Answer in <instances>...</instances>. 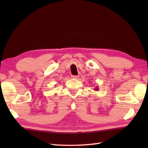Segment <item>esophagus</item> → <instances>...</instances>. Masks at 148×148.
I'll return each mask as SVG.
<instances>
[{
    "label": "esophagus",
    "mask_w": 148,
    "mask_h": 148,
    "mask_svg": "<svg viewBox=\"0 0 148 148\" xmlns=\"http://www.w3.org/2000/svg\"><path fill=\"white\" fill-rule=\"evenodd\" d=\"M71 77L73 78V79H78L79 76H72Z\"/></svg>",
    "instance_id": "obj_1"
}]
</instances>
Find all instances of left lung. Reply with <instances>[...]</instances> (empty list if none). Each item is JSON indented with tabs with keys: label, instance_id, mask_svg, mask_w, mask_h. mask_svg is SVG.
I'll list each match as a JSON object with an SVG mask.
<instances>
[{
	"label": "left lung",
	"instance_id": "left-lung-1",
	"mask_svg": "<svg viewBox=\"0 0 148 148\" xmlns=\"http://www.w3.org/2000/svg\"><path fill=\"white\" fill-rule=\"evenodd\" d=\"M95 91H97V90H99V88H98V87H95Z\"/></svg>",
	"mask_w": 148,
	"mask_h": 148
}]
</instances>
